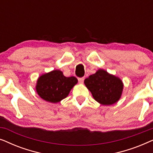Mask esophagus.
Here are the masks:
<instances>
[{"instance_id":"obj_1","label":"esophagus","mask_w":153,"mask_h":153,"mask_svg":"<svg viewBox=\"0 0 153 153\" xmlns=\"http://www.w3.org/2000/svg\"><path fill=\"white\" fill-rule=\"evenodd\" d=\"M78 80H79V83H83V81H84V78H83V77H82V78H79Z\"/></svg>"}]
</instances>
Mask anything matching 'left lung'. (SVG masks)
I'll return each instance as SVG.
<instances>
[{"instance_id": "obj_1", "label": "left lung", "mask_w": 153, "mask_h": 153, "mask_svg": "<svg viewBox=\"0 0 153 153\" xmlns=\"http://www.w3.org/2000/svg\"><path fill=\"white\" fill-rule=\"evenodd\" d=\"M84 83L95 100L107 106L116 103L120 99L124 86L119 77L102 69L90 75L84 80Z\"/></svg>"}]
</instances>
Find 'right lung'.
I'll return each mask as SVG.
<instances>
[{"instance_id":"1","label":"right lung","mask_w":153,"mask_h":153,"mask_svg":"<svg viewBox=\"0 0 153 153\" xmlns=\"http://www.w3.org/2000/svg\"><path fill=\"white\" fill-rule=\"evenodd\" d=\"M77 82L76 77H66L62 71L55 70L39 76L35 90L42 99L56 104L68 97Z\"/></svg>"}]
</instances>
